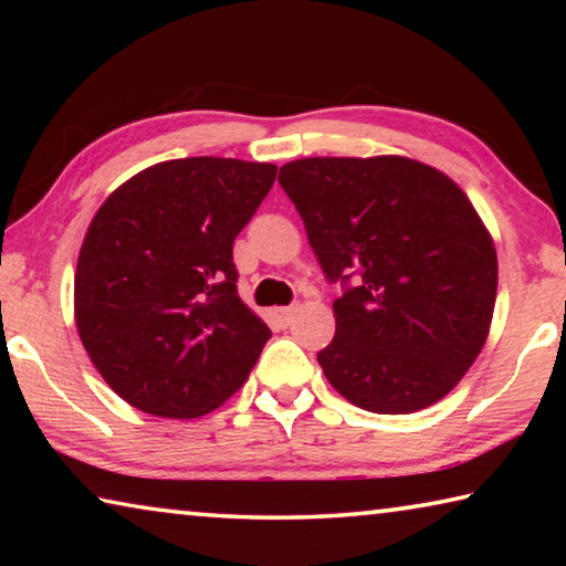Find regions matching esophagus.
I'll use <instances>...</instances> for the list:
<instances>
[{
  "label": "esophagus",
  "mask_w": 566,
  "mask_h": 566,
  "mask_svg": "<svg viewBox=\"0 0 566 566\" xmlns=\"http://www.w3.org/2000/svg\"><path fill=\"white\" fill-rule=\"evenodd\" d=\"M270 317H272V322L276 324V327L286 329V327H290L292 317H294V306H274V310L270 312Z\"/></svg>",
  "instance_id": "34e87169"
}]
</instances>
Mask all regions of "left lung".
<instances>
[{
	"label": "left lung",
	"mask_w": 566,
	"mask_h": 566,
	"mask_svg": "<svg viewBox=\"0 0 566 566\" xmlns=\"http://www.w3.org/2000/svg\"><path fill=\"white\" fill-rule=\"evenodd\" d=\"M334 302L317 359L344 399L409 415L457 387L482 352L496 252L452 179L407 157H312L280 169Z\"/></svg>",
	"instance_id": "1"
}]
</instances>
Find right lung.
Instances as JSON below:
<instances>
[{"instance_id": "right-lung-1", "label": "right lung", "mask_w": 566, "mask_h": 566, "mask_svg": "<svg viewBox=\"0 0 566 566\" xmlns=\"http://www.w3.org/2000/svg\"><path fill=\"white\" fill-rule=\"evenodd\" d=\"M274 177L260 161L171 159L94 214L74 274L76 329L132 407L191 419L244 385L272 332L239 300L232 247Z\"/></svg>"}]
</instances>
